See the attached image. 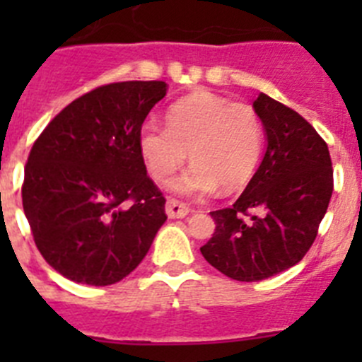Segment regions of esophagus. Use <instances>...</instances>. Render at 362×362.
Masks as SVG:
<instances>
[{"instance_id": "esophagus-1", "label": "esophagus", "mask_w": 362, "mask_h": 362, "mask_svg": "<svg viewBox=\"0 0 362 362\" xmlns=\"http://www.w3.org/2000/svg\"><path fill=\"white\" fill-rule=\"evenodd\" d=\"M166 216L170 217V219H181V217H187L190 214V209H188L187 204L179 203L175 199H168L166 201Z\"/></svg>"}]
</instances>
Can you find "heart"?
<instances>
[{
    "mask_svg": "<svg viewBox=\"0 0 362 362\" xmlns=\"http://www.w3.org/2000/svg\"><path fill=\"white\" fill-rule=\"evenodd\" d=\"M166 127L143 124L139 148L150 175L166 181L185 165L192 168L170 188L187 197L233 192L254 175L263 150V124L254 108L214 94H194L172 105Z\"/></svg>",
    "mask_w": 362,
    "mask_h": 362,
    "instance_id": "1",
    "label": "heart"
}]
</instances>
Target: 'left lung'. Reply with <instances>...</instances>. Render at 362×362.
<instances>
[{"instance_id": "obj_1", "label": "left lung", "mask_w": 362, "mask_h": 362, "mask_svg": "<svg viewBox=\"0 0 362 362\" xmlns=\"http://www.w3.org/2000/svg\"><path fill=\"white\" fill-rule=\"evenodd\" d=\"M254 110L267 137L263 161L232 209L210 212L216 232L201 246L214 268L246 283L268 279L305 257L334 192L330 152L312 124L263 92ZM250 209L259 216L243 221Z\"/></svg>"}]
</instances>
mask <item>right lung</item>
<instances>
[{
    "mask_svg": "<svg viewBox=\"0 0 362 362\" xmlns=\"http://www.w3.org/2000/svg\"><path fill=\"white\" fill-rule=\"evenodd\" d=\"M166 90L165 81L99 86L63 108L32 146L25 216L37 250L66 279L117 283L141 263L166 221L165 197L139 148L143 123Z\"/></svg>",
    "mask_w": 362,
    "mask_h": 362,
    "instance_id": "right-lung-1",
    "label": "right lung"
}]
</instances>
